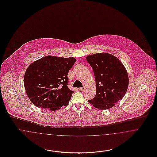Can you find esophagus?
<instances>
[{
    "mask_svg": "<svg viewBox=\"0 0 157 157\" xmlns=\"http://www.w3.org/2000/svg\"><path fill=\"white\" fill-rule=\"evenodd\" d=\"M85 90V86H83V87H82V88H79V90H81V91H84Z\"/></svg>",
    "mask_w": 157,
    "mask_h": 157,
    "instance_id": "34e87169",
    "label": "esophagus"
}]
</instances>
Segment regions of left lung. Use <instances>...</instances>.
Instances as JSON below:
<instances>
[{
	"label": "left lung",
	"mask_w": 157,
	"mask_h": 157,
	"mask_svg": "<svg viewBox=\"0 0 157 157\" xmlns=\"http://www.w3.org/2000/svg\"><path fill=\"white\" fill-rule=\"evenodd\" d=\"M96 81V95L88 101L99 109H108L124 97L129 78L127 69L118 58L108 53L87 56Z\"/></svg>",
	"instance_id": "1"
}]
</instances>
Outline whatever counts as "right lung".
I'll use <instances>...</instances> for the list:
<instances>
[{"label": "right lung", "instance_id": "obj_1", "mask_svg": "<svg viewBox=\"0 0 157 157\" xmlns=\"http://www.w3.org/2000/svg\"><path fill=\"white\" fill-rule=\"evenodd\" d=\"M76 62L68 58L46 56L32 62L24 75V86L30 101L51 111L66 106L72 90L68 88V72Z\"/></svg>", "mask_w": 157, "mask_h": 157}]
</instances>
